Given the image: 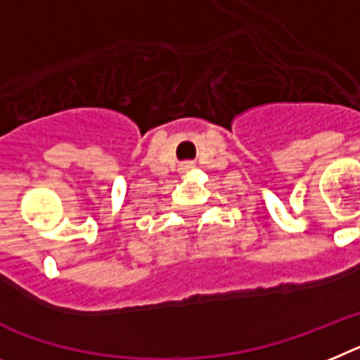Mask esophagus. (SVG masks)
Returning a JSON list of instances; mask_svg holds the SVG:
<instances>
[{
	"label": "esophagus",
	"instance_id": "obj_1",
	"mask_svg": "<svg viewBox=\"0 0 360 360\" xmlns=\"http://www.w3.org/2000/svg\"><path fill=\"white\" fill-rule=\"evenodd\" d=\"M183 168H192V165H190V162H185V165H183Z\"/></svg>",
	"mask_w": 360,
	"mask_h": 360
}]
</instances>
